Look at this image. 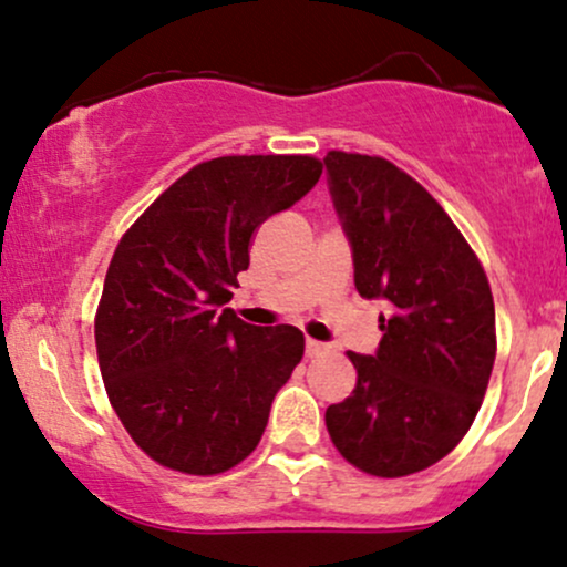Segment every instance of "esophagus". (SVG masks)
Listing matches in <instances>:
<instances>
[{
  "mask_svg": "<svg viewBox=\"0 0 567 567\" xmlns=\"http://www.w3.org/2000/svg\"><path fill=\"white\" fill-rule=\"evenodd\" d=\"M305 352H308V358L326 355V352H329V344L316 342V339H308V342H305Z\"/></svg>",
  "mask_w": 567,
  "mask_h": 567,
  "instance_id": "esophagus-1",
  "label": "esophagus"
}]
</instances>
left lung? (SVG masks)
<instances>
[{
	"instance_id": "obj_1",
	"label": "left lung",
	"mask_w": 567,
	"mask_h": 567,
	"mask_svg": "<svg viewBox=\"0 0 567 567\" xmlns=\"http://www.w3.org/2000/svg\"><path fill=\"white\" fill-rule=\"evenodd\" d=\"M363 299H384L377 355L348 352L358 382L326 409L331 443L352 467L405 477L456 449L481 411L496 361L488 276L454 219L382 156L323 158Z\"/></svg>"
}]
</instances>
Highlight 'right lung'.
<instances>
[{"instance_id": "obj_1", "label": "right lung", "mask_w": 567, "mask_h": 567, "mask_svg": "<svg viewBox=\"0 0 567 567\" xmlns=\"http://www.w3.org/2000/svg\"><path fill=\"white\" fill-rule=\"evenodd\" d=\"M316 156L196 164L118 241L95 312L109 401L137 449L183 475H219L257 449L276 392L302 361L295 326L230 308L259 225L321 177Z\"/></svg>"}]
</instances>
